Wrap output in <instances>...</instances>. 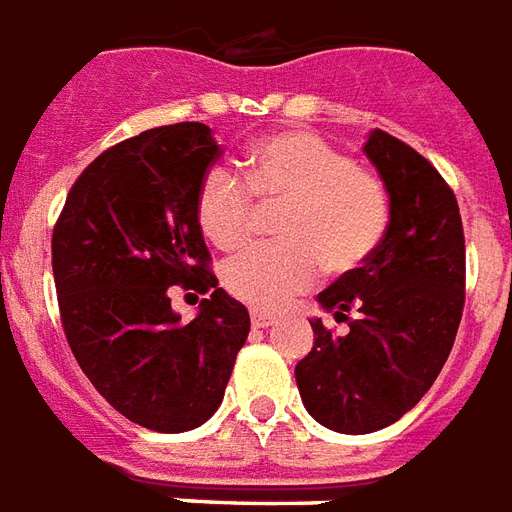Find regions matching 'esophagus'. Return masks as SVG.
Instances as JSON below:
<instances>
[{
  "mask_svg": "<svg viewBox=\"0 0 512 512\" xmlns=\"http://www.w3.org/2000/svg\"><path fill=\"white\" fill-rule=\"evenodd\" d=\"M275 322V316L267 311H251V324L256 327V330H264V327H270V324Z\"/></svg>",
  "mask_w": 512,
  "mask_h": 512,
  "instance_id": "obj_1",
  "label": "esophagus"
}]
</instances>
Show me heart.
<instances>
[{"label":"heart","mask_w":512,"mask_h":512,"mask_svg":"<svg viewBox=\"0 0 512 512\" xmlns=\"http://www.w3.org/2000/svg\"><path fill=\"white\" fill-rule=\"evenodd\" d=\"M241 182L223 166L196 190V220L220 251L251 242L256 204H286L275 223L278 245L242 253L223 267V286L245 305L275 311L311 289L322 267L346 275L371 259L390 229V193L379 174L327 138L305 130L259 141L245 158Z\"/></svg>","instance_id":"heart-1"}]
</instances>
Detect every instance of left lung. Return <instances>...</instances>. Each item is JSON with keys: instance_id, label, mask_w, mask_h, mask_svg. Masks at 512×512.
Listing matches in <instances>:
<instances>
[{"instance_id": "8db88e82", "label": "left lung", "mask_w": 512, "mask_h": 512, "mask_svg": "<svg viewBox=\"0 0 512 512\" xmlns=\"http://www.w3.org/2000/svg\"><path fill=\"white\" fill-rule=\"evenodd\" d=\"M365 155L390 193V229L360 270L319 294L349 333L335 335L313 319V349L294 368L305 409L341 434L387 428L431 390L466 297L464 223L453 188L384 130L371 133Z\"/></svg>"}]
</instances>
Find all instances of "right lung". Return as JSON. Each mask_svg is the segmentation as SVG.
<instances>
[{"label":"right lung","instance_id":"obj_1","mask_svg":"<svg viewBox=\"0 0 512 512\" xmlns=\"http://www.w3.org/2000/svg\"><path fill=\"white\" fill-rule=\"evenodd\" d=\"M218 158L201 122L125 138L78 174L51 237L59 316L81 371L158 434L210 420L251 333L248 308L218 289L193 207ZM171 285L208 297L196 320L170 311Z\"/></svg>","mask_w":512,"mask_h":512}]
</instances>
